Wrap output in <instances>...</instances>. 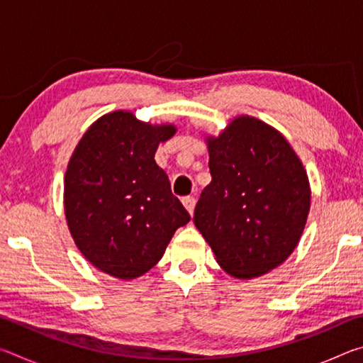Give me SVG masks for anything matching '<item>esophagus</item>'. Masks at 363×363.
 Instances as JSON below:
<instances>
[{
    "instance_id": "obj_1",
    "label": "esophagus",
    "mask_w": 363,
    "mask_h": 363,
    "mask_svg": "<svg viewBox=\"0 0 363 363\" xmlns=\"http://www.w3.org/2000/svg\"><path fill=\"white\" fill-rule=\"evenodd\" d=\"M182 205L186 206V210L189 211L190 216H192L194 210H195V199H194V196H184V199H182Z\"/></svg>"
}]
</instances>
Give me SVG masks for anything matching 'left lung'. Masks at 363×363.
I'll return each mask as SVG.
<instances>
[{
  "mask_svg": "<svg viewBox=\"0 0 363 363\" xmlns=\"http://www.w3.org/2000/svg\"><path fill=\"white\" fill-rule=\"evenodd\" d=\"M211 182L194 224L227 274L248 280L284 264L306 227L309 177L284 134L250 115L206 136Z\"/></svg>",
  "mask_w": 363,
  "mask_h": 363,
  "instance_id": "1",
  "label": "left lung"
}]
</instances>
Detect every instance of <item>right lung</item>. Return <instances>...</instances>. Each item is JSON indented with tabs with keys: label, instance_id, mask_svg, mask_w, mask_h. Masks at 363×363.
Instances as JSON below:
<instances>
[{
	"label": "right lung",
	"instance_id": "1",
	"mask_svg": "<svg viewBox=\"0 0 363 363\" xmlns=\"http://www.w3.org/2000/svg\"><path fill=\"white\" fill-rule=\"evenodd\" d=\"M128 110L102 115L73 150L64 177V211L73 242L101 272L133 280L162 259L190 216L155 163L176 134Z\"/></svg>",
	"mask_w": 363,
	"mask_h": 363
}]
</instances>
